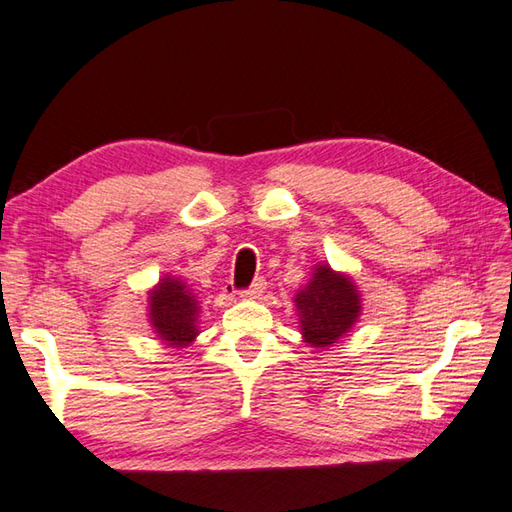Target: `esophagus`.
<instances>
[{"mask_svg": "<svg viewBox=\"0 0 512 512\" xmlns=\"http://www.w3.org/2000/svg\"><path fill=\"white\" fill-rule=\"evenodd\" d=\"M264 288H266V281H264L262 277H259V279H255L253 284H250L246 290H239V297H244V299H257V297L264 292Z\"/></svg>", "mask_w": 512, "mask_h": 512, "instance_id": "1", "label": "esophagus"}]
</instances>
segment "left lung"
I'll list each match as a JSON object with an SVG mask.
<instances>
[{
  "label": "left lung",
  "instance_id": "8db88e82",
  "mask_svg": "<svg viewBox=\"0 0 512 512\" xmlns=\"http://www.w3.org/2000/svg\"><path fill=\"white\" fill-rule=\"evenodd\" d=\"M301 332L312 347H330L350 332L361 312L356 286L350 277L334 273L330 266H317L310 284L297 299Z\"/></svg>",
  "mask_w": 512,
  "mask_h": 512
}]
</instances>
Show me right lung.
<instances>
[{
  "label": "right lung",
  "mask_w": 512,
  "mask_h": 512,
  "mask_svg": "<svg viewBox=\"0 0 512 512\" xmlns=\"http://www.w3.org/2000/svg\"><path fill=\"white\" fill-rule=\"evenodd\" d=\"M149 319L169 347H187L198 336V301L180 279H162L149 297Z\"/></svg>",
  "instance_id": "right-lung-1"
}]
</instances>
